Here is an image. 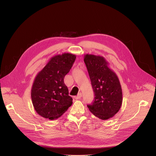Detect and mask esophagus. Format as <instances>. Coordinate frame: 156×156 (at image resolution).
<instances>
[{
	"label": "esophagus",
	"instance_id": "esophagus-1",
	"mask_svg": "<svg viewBox=\"0 0 156 156\" xmlns=\"http://www.w3.org/2000/svg\"><path fill=\"white\" fill-rule=\"evenodd\" d=\"M82 93H79L78 95H77L76 97H75L74 98H75L76 99H80V98L82 97Z\"/></svg>",
	"mask_w": 156,
	"mask_h": 156
}]
</instances>
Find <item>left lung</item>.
<instances>
[{
	"label": "left lung",
	"instance_id": "obj_1",
	"mask_svg": "<svg viewBox=\"0 0 156 156\" xmlns=\"http://www.w3.org/2000/svg\"><path fill=\"white\" fill-rule=\"evenodd\" d=\"M84 62L95 96L92 103L87 106L98 118L110 119L119 111L122 103L119 80L103 56L86 54Z\"/></svg>",
	"mask_w": 156,
	"mask_h": 156
}]
</instances>
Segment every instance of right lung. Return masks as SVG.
I'll return each mask as SVG.
<instances>
[{"instance_id":"obj_1","label":"right lung","mask_w":156,"mask_h":156,"mask_svg":"<svg viewBox=\"0 0 156 156\" xmlns=\"http://www.w3.org/2000/svg\"><path fill=\"white\" fill-rule=\"evenodd\" d=\"M76 56L64 53L51 57L38 73L31 89V99L36 112L41 116L55 120L73 103L64 79L73 66Z\"/></svg>"}]
</instances>
